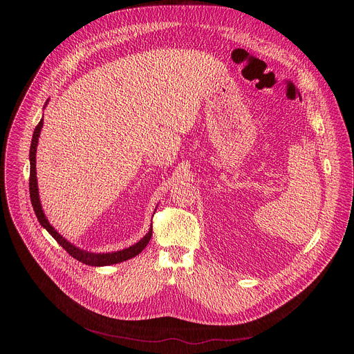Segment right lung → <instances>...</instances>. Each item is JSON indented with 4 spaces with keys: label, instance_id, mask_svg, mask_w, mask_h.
<instances>
[{
    "label": "right lung",
    "instance_id": "right-lung-1",
    "mask_svg": "<svg viewBox=\"0 0 354 354\" xmlns=\"http://www.w3.org/2000/svg\"><path fill=\"white\" fill-rule=\"evenodd\" d=\"M43 126V119L37 123L35 131H33V137H32V144H30V149H29V160H30V175H29V193H30V201H32V207L33 212L39 220V223L47 230V232L52 235L67 252L68 254L89 266H108V265H115V263H120L124 262L127 259L134 258L136 255H138L140 252L148 245L151 236H153V227L149 228L148 234L138 241L136 245L126 248L123 250H118V252H112V254H91V252L82 250L74 245H71L67 239H64L52 225L48 224L47 218L44 217V213L41 210L40 206V200H39V192H37V179H36V147H37V141H39V134Z\"/></svg>",
    "mask_w": 354,
    "mask_h": 354
}]
</instances>
